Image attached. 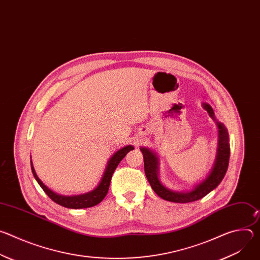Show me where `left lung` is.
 I'll return each mask as SVG.
<instances>
[{
  "mask_svg": "<svg viewBox=\"0 0 260 260\" xmlns=\"http://www.w3.org/2000/svg\"><path fill=\"white\" fill-rule=\"evenodd\" d=\"M203 108L207 111L210 117L217 124L218 143L216 157L210 173L202 182L196 184L192 189L188 191H175L166 187L159 180V158L157 154L149 149V148H140L144 157L145 175L148 181H149L154 192L162 200L173 203H190L199 201L206 197L208 193H210L212 190H214L225 176L229 168L231 153L228 128L223 123L216 120L214 111L209 104L203 103Z\"/></svg>",
  "mask_w": 260,
  "mask_h": 260,
  "instance_id": "8db88e82",
  "label": "left lung"
}]
</instances>
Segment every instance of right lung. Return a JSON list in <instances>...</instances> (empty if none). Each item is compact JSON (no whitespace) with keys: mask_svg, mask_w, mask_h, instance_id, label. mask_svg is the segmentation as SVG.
<instances>
[{"mask_svg":"<svg viewBox=\"0 0 260 260\" xmlns=\"http://www.w3.org/2000/svg\"><path fill=\"white\" fill-rule=\"evenodd\" d=\"M133 149H134V146L127 145V146L120 148L119 150H117L112 156L109 158V160L107 162V167L105 169V172L103 174V177H102L100 183L98 184V186L94 189H92L91 191H88V192H85L82 194H77V196H61V194H58V193L52 191L39 179V177L37 176L31 160H30V168H31V172H32V175H34L36 181L38 182V184L44 190V192L54 203H56L64 208H69V209L90 208V207H93V206L100 204L104 200V198L108 193L111 178H112L114 171L116 170L119 162L124 158V156Z\"/></svg>","mask_w":260,"mask_h":260,"instance_id":"1","label":"right lung"}]
</instances>
